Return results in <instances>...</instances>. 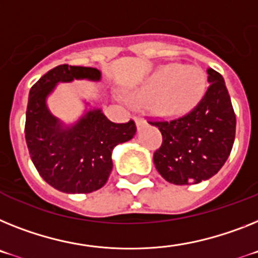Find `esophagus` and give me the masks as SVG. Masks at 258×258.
<instances>
[{
  "label": "esophagus",
  "instance_id": "obj_1",
  "mask_svg": "<svg viewBox=\"0 0 258 258\" xmlns=\"http://www.w3.org/2000/svg\"><path fill=\"white\" fill-rule=\"evenodd\" d=\"M135 120H136V125H138V128H140L142 125L146 124V120H144L143 118H140V116H136Z\"/></svg>",
  "mask_w": 258,
  "mask_h": 258
}]
</instances>
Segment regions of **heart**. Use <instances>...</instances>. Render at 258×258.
I'll use <instances>...</instances> for the list:
<instances>
[{
  "mask_svg": "<svg viewBox=\"0 0 258 258\" xmlns=\"http://www.w3.org/2000/svg\"><path fill=\"white\" fill-rule=\"evenodd\" d=\"M206 82V75L198 67L166 64L156 69L130 98L138 103H152L161 115H183L205 96Z\"/></svg>",
  "mask_w": 258,
  "mask_h": 258,
  "instance_id": "b5f03b06",
  "label": "heart"
}]
</instances>
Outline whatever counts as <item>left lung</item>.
Returning a JSON list of instances; mask_svg holds the SVG:
<instances>
[{
    "instance_id": "left-lung-1",
    "label": "left lung",
    "mask_w": 258,
    "mask_h": 258,
    "mask_svg": "<svg viewBox=\"0 0 258 258\" xmlns=\"http://www.w3.org/2000/svg\"><path fill=\"white\" fill-rule=\"evenodd\" d=\"M207 75L209 89L191 111L148 122L162 135L161 147L153 153L156 169L174 185L211 178L224 165L235 142L236 115L226 82L213 68Z\"/></svg>"
}]
</instances>
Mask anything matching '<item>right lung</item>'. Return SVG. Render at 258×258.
I'll use <instances>...</instances> for the list:
<instances>
[{
	"instance_id": "add662e5",
	"label": "right lung",
	"mask_w": 258,
	"mask_h": 258,
	"mask_svg": "<svg viewBox=\"0 0 258 258\" xmlns=\"http://www.w3.org/2000/svg\"><path fill=\"white\" fill-rule=\"evenodd\" d=\"M81 79L98 81L101 72L68 64L51 69L32 85L26 111V143L36 170L52 187L72 194L101 189L111 173L114 147L136 133L133 119L114 123L101 109L89 110L68 127L52 115L45 99L56 84Z\"/></svg>"
}]
</instances>
